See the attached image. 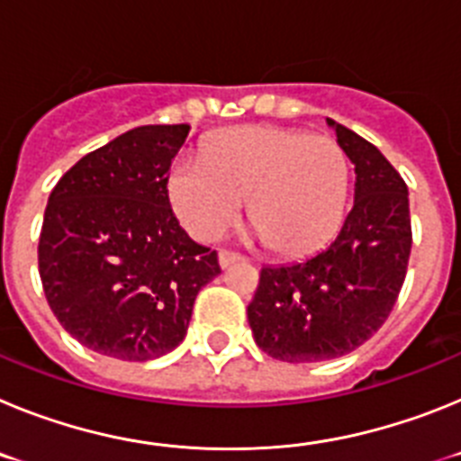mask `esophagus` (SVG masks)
<instances>
[{"mask_svg":"<svg viewBox=\"0 0 461 461\" xmlns=\"http://www.w3.org/2000/svg\"><path fill=\"white\" fill-rule=\"evenodd\" d=\"M240 260H242V256L233 254V251H219V266L221 267L233 266V263H240Z\"/></svg>","mask_w":461,"mask_h":461,"instance_id":"34e87169","label":"esophagus"}]
</instances>
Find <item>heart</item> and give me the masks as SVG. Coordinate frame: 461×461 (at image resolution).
<instances>
[{
	"mask_svg": "<svg viewBox=\"0 0 461 461\" xmlns=\"http://www.w3.org/2000/svg\"><path fill=\"white\" fill-rule=\"evenodd\" d=\"M348 182L351 166L332 138L251 124L212 138L203 161L180 158L168 195L182 226L205 242L238 223L247 201V217L267 249L297 258L332 238Z\"/></svg>",
	"mask_w": 461,
	"mask_h": 461,
	"instance_id": "b5f03b06",
	"label": "heart"
}]
</instances>
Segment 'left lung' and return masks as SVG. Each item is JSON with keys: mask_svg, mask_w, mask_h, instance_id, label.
Listing matches in <instances>:
<instances>
[{"mask_svg": "<svg viewBox=\"0 0 461 461\" xmlns=\"http://www.w3.org/2000/svg\"><path fill=\"white\" fill-rule=\"evenodd\" d=\"M356 166V201L319 254L260 270L251 332L276 360L304 365L356 351L385 323L411 254L409 189L390 161L356 131L325 120Z\"/></svg>", "mask_w": 461, "mask_h": 461, "instance_id": "left-lung-1", "label": "left lung"}]
</instances>
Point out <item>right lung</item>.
<instances>
[{
  "label": "right lung",
  "instance_id": "add662e5",
  "mask_svg": "<svg viewBox=\"0 0 461 461\" xmlns=\"http://www.w3.org/2000/svg\"><path fill=\"white\" fill-rule=\"evenodd\" d=\"M189 124H148L85 154L48 198L39 272L73 339L117 360L180 346L195 295L221 275L217 251L175 219L168 170Z\"/></svg>",
  "mask_w": 461,
  "mask_h": 461
}]
</instances>
